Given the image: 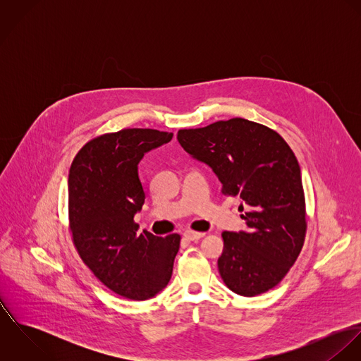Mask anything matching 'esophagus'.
<instances>
[{"instance_id":"obj_1","label":"esophagus","mask_w":361,"mask_h":361,"mask_svg":"<svg viewBox=\"0 0 361 361\" xmlns=\"http://www.w3.org/2000/svg\"><path fill=\"white\" fill-rule=\"evenodd\" d=\"M204 235H206V233H203V232L186 231V232L183 233V238H185V239H188V240H192V242H195V240H199V239H202Z\"/></svg>"}]
</instances>
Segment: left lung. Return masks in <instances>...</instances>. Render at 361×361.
Here are the masks:
<instances>
[{
	"label": "left lung",
	"instance_id": "8db88e82",
	"mask_svg": "<svg viewBox=\"0 0 361 361\" xmlns=\"http://www.w3.org/2000/svg\"><path fill=\"white\" fill-rule=\"evenodd\" d=\"M178 140L212 168L224 196L243 200L247 232H222V281L246 298L275 288L299 257L307 232L296 155L278 132L243 118L180 129Z\"/></svg>",
	"mask_w": 361,
	"mask_h": 361
}]
</instances>
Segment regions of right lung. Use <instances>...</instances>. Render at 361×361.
<instances>
[{"mask_svg": "<svg viewBox=\"0 0 361 361\" xmlns=\"http://www.w3.org/2000/svg\"><path fill=\"white\" fill-rule=\"evenodd\" d=\"M173 133L122 129L89 140L69 169V231L82 261L119 296L147 300L172 275L178 233L139 232L135 214L145 203L137 164Z\"/></svg>", "mask_w": 361, "mask_h": 361, "instance_id": "1", "label": "right lung"}]
</instances>
